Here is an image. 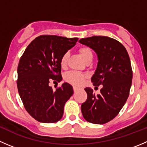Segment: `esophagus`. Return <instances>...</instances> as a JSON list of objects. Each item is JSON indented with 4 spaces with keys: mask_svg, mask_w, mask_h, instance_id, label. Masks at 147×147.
<instances>
[{
    "mask_svg": "<svg viewBox=\"0 0 147 147\" xmlns=\"http://www.w3.org/2000/svg\"><path fill=\"white\" fill-rule=\"evenodd\" d=\"M79 90V88H78L77 87H73V90H74V92H76L78 90Z\"/></svg>",
    "mask_w": 147,
    "mask_h": 147,
    "instance_id": "1",
    "label": "esophagus"
}]
</instances>
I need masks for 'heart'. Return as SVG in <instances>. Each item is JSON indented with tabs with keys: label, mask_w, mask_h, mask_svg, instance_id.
<instances>
[{
	"label": "heart",
	"mask_w": 147,
	"mask_h": 147,
	"mask_svg": "<svg viewBox=\"0 0 147 147\" xmlns=\"http://www.w3.org/2000/svg\"><path fill=\"white\" fill-rule=\"evenodd\" d=\"M79 52L80 53L81 56H82V59L84 60V62H86L89 59H92L93 54L90 47L84 46V47L80 48ZM68 57H69L68 53H65L62 56L61 59H60V66H61L63 69L66 68L67 65ZM86 78H87V76L84 75V74H82L78 72H74V71L67 72L65 75V80L66 82L70 83V84H73V85L77 86L81 85Z\"/></svg>",
	"instance_id": "1"
}]
</instances>
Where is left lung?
I'll list each match as a JSON object with an SVG mask.
<instances>
[{
  "label": "left lung",
  "instance_id": "obj_1",
  "mask_svg": "<svg viewBox=\"0 0 147 147\" xmlns=\"http://www.w3.org/2000/svg\"><path fill=\"white\" fill-rule=\"evenodd\" d=\"M81 44L97 55V69L92 77L94 86H103L100 94L86 87L87 100L81 105L83 117L92 124H103L113 119L127 102L132 81L128 53L119 41L107 36L82 38Z\"/></svg>",
  "mask_w": 147,
  "mask_h": 147
}]
</instances>
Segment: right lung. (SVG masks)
<instances>
[{
  "label": "right lung",
  "instance_id": "obj_1",
  "mask_svg": "<svg viewBox=\"0 0 147 147\" xmlns=\"http://www.w3.org/2000/svg\"><path fill=\"white\" fill-rule=\"evenodd\" d=\"M78 38L40 35L28 45L18 67L17 86L26 111L40 122L55 123L63 117L64 106L73 94L65 82L55 91L49 86L62 80L60 59L78 42Z\"/></svg>",
  "mask_w": 147,
  "mask_h": 147
}]
</instances>
